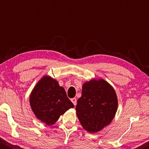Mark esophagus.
I'll use <instances>...</instances> for the list:
<instances>
[{"instance_id": "obj_1", "label": "esophagus", "mask_w": 149, "mask_h": 149, "mask_svg": "<svg viewBox=\"0 0 149 149\" xmlns=\"http://www.w3.org/2000/svg\"><path fill=\"white\" fill-rule=\"evenodd\" d=\"M71 102L73 103V104L74 106H76L77 104V98L76 97H74V98H72L71 99Z\"/></svg>"}]
</instances>
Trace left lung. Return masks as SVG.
<instances>
[{
  "instance_id": "8db88e82",
  "label": "left lung",
  "mask_w": 149,
  "mask_h": 149,
  "mask_svg": "<svg viewBox=\"0 0 149 149\" xmlns=\"http://www.w3.org/2000/svg\"><path fill=\"white\" fill-rule=\"evenodd\" d=\"M114 89L103 79L91 80L83 85L82 95L77 100V115L85 130L99 132L109 125L117 110Z\"/></svg>"
}]
</instances>
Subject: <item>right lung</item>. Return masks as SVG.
<instances>
[{"label":"right lung","instance_id":"1","mask_svg":"<svg viewBox=\"0 0 149 149\" xmlns=\"http://www.w3.org/2000/svg\"><path fill=\"white\" fill-rule=\"evenodd\" d=\"M30 104L36 117L47 125L54 124L60 115L74 107L64 89L49 77H44L34 87Z\"/></svg>","mask_w":149,"mask_h":149}]
</instances>
